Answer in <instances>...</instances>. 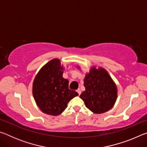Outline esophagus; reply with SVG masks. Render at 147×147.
<instances>
[{
	"mask_svg": "<svg viewBox=\"0 0 147 147\" xmlns=\"http://www.w3.org/2000/svg\"><path fill=\"white\" fill-rule=\"evenodd\" d=\"M76 91H77V93H78L79 95H80V94H81V91H80V89H77Z\"/></svg>",
	"mask_w": 147,
	"mask_h": 147,
	"instance_id": "1",
	"label": "esophagus"
}]
</instances>
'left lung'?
Returning a JSON list of instances; mask_svg holds the SVG:
<instances>
[{
	"label": "left lung",
	"mask_w": 147,
	"mask_h": 147,
	"mask_svg": "<svg viewBox=\"0 0 147 147\" xmlns=\"http://www.w3.org/2000/svg\"><path fill=\"white\" fill-rule=\"evenodd\" d=\"M77 68L80 70V66ZM84 86L86 90L80 98L92 112L100 114L113 108L117 98V88L105 69L92 66L86 74Z\"/></svg>",
	"instance_id": "8db88e82"
}]
</instances>
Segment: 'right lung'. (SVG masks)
<instances>
[{
    "mask_svg": "<svg viewBox=\"0 0 147 147\" xmlns=\"http://www.w3.org/2000/svg\"><path fill=\"white\" fill-rule=\"evenodd\" d=\"M64 69L58 58L51 59L41 68L32 84V94L37 106L50 115H60L69 102L78 95L69 89V80L63 77Z\"/></svg>",
    "mask_w": 147,
    "mask_h": 147,
    "instance_id": "add662e5",
    "label": "right lung"
}]
</instances>
